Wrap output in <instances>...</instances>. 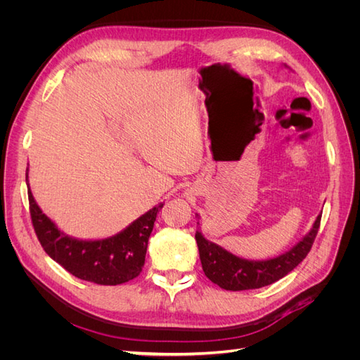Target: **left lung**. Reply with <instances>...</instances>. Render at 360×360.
Segmentation results:
<instances>
[{
	"label": "left lung",
	"instance_id": "1",
	"mask_svg": "<svg viewBox=\"0 0 360 360\" xmlns=\"http://www.w3.org/2000/svg\"><path fill=\"white\" fill-rule=\"evenodd\" d=\"M284 68L290 69L287 64H284ZM197 217L200 219L198 214ZM320 219L321 214L317 216L312 228L299 243L288 249L287 252L269 259H246L237 257L225 248L207 240L201 233V226H198L195 238H197L204 274L213 284L230 291L254 290L274 284L288 275L308 255L314 238L319 233Z\"/></svg>",
	"mask_w": 360,
	"mask_h": 360
}]
</instances>
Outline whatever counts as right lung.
Segmentation results:
<instances>
[{"label": "right lung", "instance_id": "right-lung-1", "mask_svg": "<svg viewBox=\"0 0 360 360\" xmlns=\"http://www.w3.org/2000/svg\"><path fill=\"white\" fill-rule=\"evenodd\" d=\"M27 168V186L28 183ZM31 221L45 252L76 278L101 285H118L136 278L144 267L147 245L159 202L120 233L105 238H76L61 231L51 217L41 212L28 191Z\"/></svg>", "mask_w": 360, "mask_h": 360}]
</instances>
